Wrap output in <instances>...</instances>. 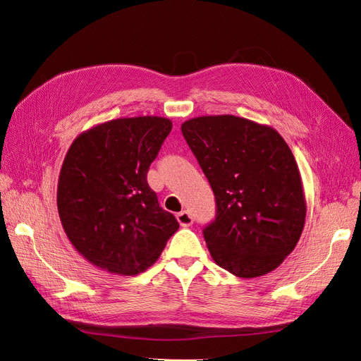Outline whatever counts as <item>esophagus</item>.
<instances>
[{"label":"esophagus","mask_w":361,"mask_h":361,"mask_svg":"<svg viewBox=\"0 0 361 361\" xmlns=\"http://www.w3.org/2000/svg\"><path fill=\"white\" fill-rule=\"evenodd\" d=\"M178 221L182 227H190L194 221V218L188 211H182V212L178 214Z\"/></svg>","instance_id":"34e87169"}]
</instances>
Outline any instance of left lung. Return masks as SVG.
Masks as SVG:
<instances>
[{
    "label": "left lung",
    "instance_id": "8db88e82",
    "mask_svg": "<svg viewBox=\"0 0 361 361\" xmlns=\"http://www.w3.org/2000/svg\"><path fill=\"white\" fill-rule=\"evenodd\" d=\"M215 195L203 236L218 265L244 279L276 269L305 220L298 166L268 126L236 116L191 118L180 128Z\"/></svg>",
    "mask_w": 361,
    "mask_h": 361
}]
</instances>
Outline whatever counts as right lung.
Listing matches in <instances>:
<instances>
[{
    "mask_svg": "<svg viewBox=\"0 0 361 361\" xmlns=\"http://www.w3.org/2000/svg\"><path fill=\"white\" fill-rule=\"evenodd\" d=\"M170 130L164 117L117 118L72 143L60 171L57 206L71 243L93 265L138 274L179 228L147 183L150 164Z\"/></svg>",
    "mask_w": 361,
    "mask_h": 361,
    "instance_id": "right-lung-1",
    "label": "right lung"
}]
</instances>
